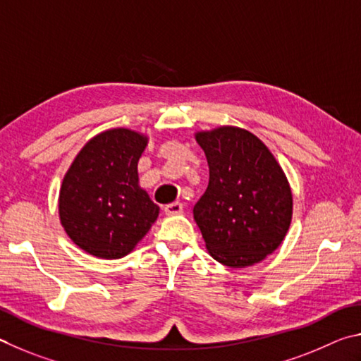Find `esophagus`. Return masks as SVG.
<instances>
[{
  "mask_svg": "<svg viewBox=\"0 0 361 361\" xmlns=\"http://www.w3.org/2000/svg\"><path fill=\"white\" fill-rule=\"evenodd\" d=\"M182 211H184L182 203H173L164 207V214H166V216H177V214H182Z\"/></svg>",
  "mask_w": 361,
  "mask_h": 361,
  "instance_id": "esophagus-1",
  "label": "esophagus"
}]
</instances>
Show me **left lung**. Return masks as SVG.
I'll use <instances>...</instances> for the list:
<instances>
[{"label":"left lung","mask_w":361,"mask_h":361,"mask_svg":"<svg viewBox=\"0 0 361 361\" xmlns=\"http://www.w3.org/2000/svg\"><path fill=\"white\" fill-rule=\"evenodd\" d=\"M209 184L193 207L206 249L219 263L245 268L279 247L293 212L281 164L260 139L238 126L198 131Z\"/></svg>","instance_id":"obj_1"}]
</instances>
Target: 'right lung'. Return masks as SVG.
Segmentation results:
<instances>
[{"label":"right lung","instance_id":"add662e5","mask_svg":"<svg viewBox=\"0 0 361 361\" xmlns=\"http://www.w3.org/2000/svg\"><path fill=\"white\" fill-rule=\"evenodd\" d=\"M147 136L112 128L92 137L63 177L59 214L71 241L106 260L122 258L147 235L160 212L139 187L137 161Z\"/></svg>","mask_w":361,"mask_h":361}]
</instances>
